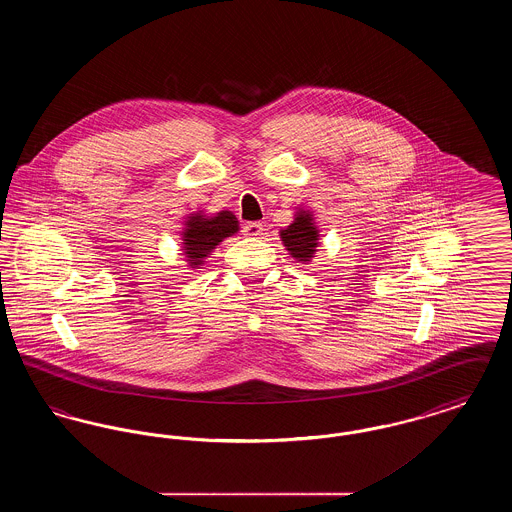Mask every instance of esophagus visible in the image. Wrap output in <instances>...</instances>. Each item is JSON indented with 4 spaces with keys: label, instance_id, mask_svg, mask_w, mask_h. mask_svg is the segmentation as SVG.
Masks as SVG:
<instances>
[{
    "label": "esophagus",
    "instance_id": "esophagus-1",
    "mask_svg": "<svg viewBox=\"0 0 512 512\" xmlns=\"http://www.w3.org/2000/svg\"><path fill=\"white\" fill-rule=\"evenodd\" d=\"M245 236L249 238H257L263 234V224L261 222H247L244 226Z\"/></svg>",
    "mask_w": 512,
    "mask_h": 512
}]
</instances>
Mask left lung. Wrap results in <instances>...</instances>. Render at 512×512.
<instances>
[{
	"instance_id": "obj_1",
	"label": "left lung",
	"mask_w": 512,
	"mask_h": 512,
	"mask_svg": "<svg viewBox=\"0 0 512 512\" xmlns=\"http://www.w3.org/2000/svg\"><path fill=\"white\" fill-rule=\"evenodd\" d=\"M280 238L292 257L309 263L315 257L318 247V228L313 213L299 209L292 224L280 232Z\"/></svg>"
}]
</instances>
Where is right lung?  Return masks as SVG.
<instances>
[{"instance_id": "obj_1", "label": "right lung", "mask_w": 512, "mask_h": 512, "mask_svg": "<svg viewBox=\"0 0 512 512\" xmlns=\"http://www.w3.org/2000/svg\"><path fill=\"white\" fill-rule=\"evenodd\" d=\"M184 224L182 247L190 268L201 267L224 238H230L240 230V222L230 211H220L215 217H205L199 211L190 215Z\"/></svg>"}]
</instances>
